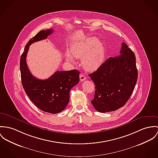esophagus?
Returning <instances> with one entry per match:
<instances>
[{
  "instance_id": "obj_1",
  "label": "esophagus",
  "mask_w": 158,
  "mask_h": 158,
  "mask_svg": "<svg viewBox=\"0 0 158 158\" xmlns=\"http://www.w3.org/2000/svg\"><path fill=\"white\" fill-rule=\"evenodd\" d=\"M80 81H85L86 79V77H85V75H83V74H80Z\"/></svg>"
}]
</instances>
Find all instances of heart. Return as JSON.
Here are the masks:
<instances>
[{"label": "heart", "mask_w": 158, "mask_h": 158, "mask_svg": "<svg viewBox=\"0 0 158 158\" xmlns=\"http://www.w3.org/2000/svg\"><path fill=\"white\" fill-rule=\"evenodd\" d=\"M72 55L77 58H82L83 66L89 71L97 69L102 61L104 56V49L102 45L98 43L95 37H89L85 40L77 42L72 44ZM66 60L73 61L72 56L69 53L66 55Z\"/></svg>", "instance_id": "b5f03b06"}]
</instances>
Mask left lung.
<instances>
[{
  "label": "left lung",
  "instance_id": "1",
  "mask_svg": "<svg viewBox=\"0 0 158 158\" xmlns=\"http://www.w3.org/2000/svg\"><path fill=\"white\" fill-rule=\"evenodd\" d=\"M89 76L95 87L94 108L101 113L116 110L129 100L137 81L135 54L123 42L119 56L109 58Z\"/></svg>",
  "mask_w": 158,
  "mask_h": 158
}]
</instances>
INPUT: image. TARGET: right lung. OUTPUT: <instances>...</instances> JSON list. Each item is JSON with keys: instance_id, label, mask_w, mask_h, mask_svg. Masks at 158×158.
<instances>
[{"instance_id": "1", "label": "right lung", "mask_w": 158, "mask_h": 158, "mask_svg": "<svg viewBox=\"0 0 158 158\" xmlns=\"http://www.w3.org/2000/svg\"><path fill=\"white\" fill-rule=\"evenodd\" d=\"M53 32L48 29L39 31L26 44L20 60V69L23 87L29 99L39 109L50 114L62 112L69 101V92L80 80V72L76 69L57 71L46 80H39L29 70L26 58L32 43L46 39Z\"/></svg>"}]
</instances>
